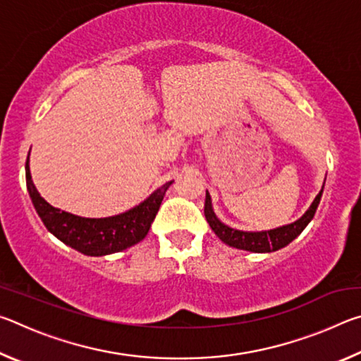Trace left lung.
Returning <instances> with one entry per match:
<instances>
[{
  "mask_svg": "<svg viewBox=\"0 0 361 361\" xmlns=\"http://www.w3.org/2000/svg\"><path fill=\"white\" fill-rule=\"evenodd\" d=\"M323 188H325V183H323L320 192L315 195L312 204L309 205V209L304 212V215L301 218H298L296 221L279 226V228H274V229L240 231L224 224L221 219L216 216L215 210H213L212 197L209 191L205 192V207H204L205 219L207 223L210 224L212 231L216 234V237H219V240L224 242L226 245L239 248V250H245V252H253V253L277 252V250L286 247L290 242L295 240L296 237L305 229V226L312 221V218L317 212V207L320 204Z\"/></svg>",
  "mask_w": 361,
  "mask_h": 361,
  "instance_id": "obj_1",
  "label": "left lung"
}]
</instances>
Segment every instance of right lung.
<instances>
[{
	"label": "right lung",
	"instance_id": "1",
	"mask_svg": "<svg viewBox=\"0 0 361 361\" xmlns=\"http://www.w3.org/2000/svg\"><path fill=\"white\" fill-rule=\"evenodd\" d=\"M27 189L36 213L47 231L65 245L87 256H105L130 248L142 242L162 204L164 195L173 181L156 189L143 202L130 210L106 218H85L52 207L36 189L30 172V152L25 164Z\"/></svg>",
	"mask_w": 361,
	"mask_h": 361
}]
</instances>
